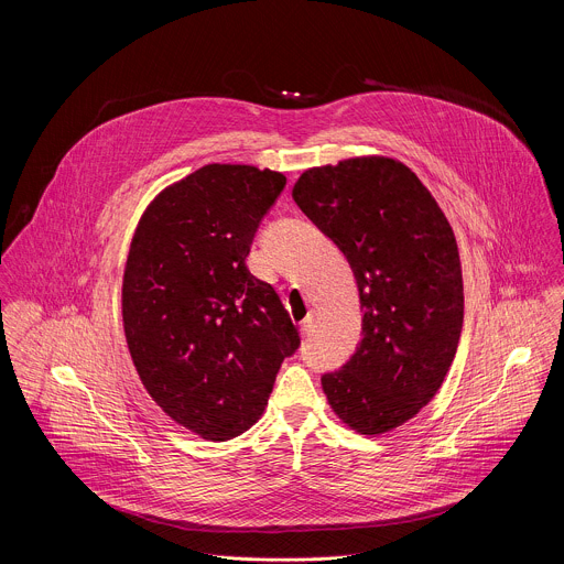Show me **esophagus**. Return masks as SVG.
Wrapping results in <instances>:
<instances>
[{
    "label": "esophagus",
    "instance_id": "obj_1",
    "mask_svg": "<svg viewBox=\"0 0 564 564\" xmlns=\"http://www.w3.org/2000/svg\"><path fill=\"white\" fill-rule=\"evenodd\" d=\"M312 325H314V314L310 312V314L301 321V325H299V327H301V334H303V336H307V334L312 332Z\"/></svg>",
    "mask_w": 564,
    "mask_h": 564
}]
</instances>
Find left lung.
I'll list each match as a JSON object with an SVG mask.
<instances>
[{
  "mask_svg": "<svg viewBox=\"0 0 564 564\" xmlns=\"http://www.w3.org/2000/svg\"><path fill=\"white\" fill-rule=\"evenodd\" d=\"M292 197L349 261L362 310L356 354L321 379L327 403L358 434L392 432L436 397L456 356L465 296L454 230L392 156L307 167Z\"/></svg>",
  "mask_w": 564,
  "mask_h": 564,
  "instance_id": "1",
  "label": "left lung"
}]
</instances>
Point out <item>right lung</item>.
<instances>
[{
  "instance_id": "right-lung-1",
  "label": "right lung",
  "mask_w": 564,
  "mask_h": 564,
  "mask_svg": "<svg viewBox=\"0 0 564 564\" xmlns=\"http://www.w3.org/2000/svg\"><path fill=\"white\" fill-rule=\"evenodd\" d=\"M285 174L208 163L143 210L121 285L126 343L150 399L181 427L221 443L265 412L301 338L274 288L246 265Z\"/></svg>"
}]
</instances>
